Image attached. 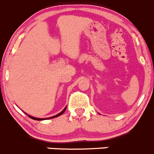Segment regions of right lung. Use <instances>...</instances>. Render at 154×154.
<instances>
[{
    "label": "right lung",
    "mask_w": 154,
    "mask_h": 154,
    "mask_svg": "<svg viewBox=\"0 0 154 154\" xmlns=\"http://www.w3.org/2000/svg\"><path fill=\"white\" fill-rule=\"evenodd\" d=\"M66 108H67V106H66V108H65L64 109H63V111L61 112H60V113H59V114L56 115V116H52V117H51V118H48V119H38V118H35V117H32V116H29V118H30V119H33V120H35V121H42V120H45V119H54V118L58 117V116H61V115H63V113H64V112L66 111Z\"/></svg>",
    "instance_id": "1"
}]
</instances>
